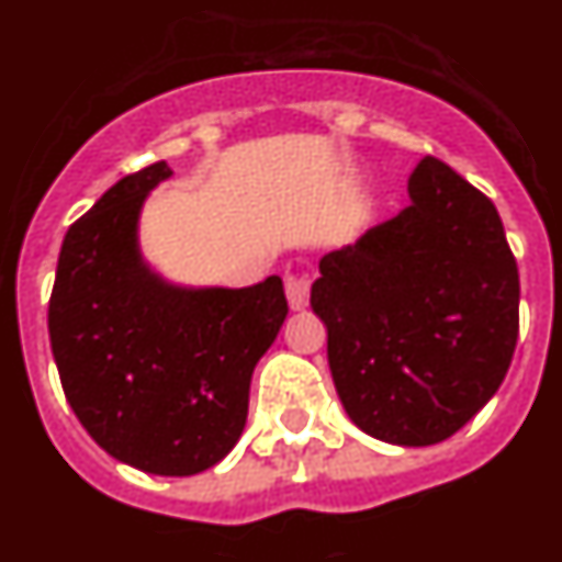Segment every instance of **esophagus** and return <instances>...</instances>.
I'll list each match as a JSON object with an SVG mask.
<instances>
[{"label": "esophagus", "mask_w": 562, "mask_h": 562, "mask_svg": "<svg viewBox=\"0 0 562 562\" xmlns=\"http://www.w3.org/2000/svg\"><path fill=\"white\" fill-rule=\"evenodd\" d=\"M285 294H289L291 308H305L311 294V280L303 277V273H285Z\"/></svg>", "instance_id": "34e87169"}]
</instances>
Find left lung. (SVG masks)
Returning <instances> with one entry per match:
<instances>
[{
    "mask_svg": "<svg viewBox=\"0 0 562 562\" xmlns=\"http://www.w3.org/2000/svg\"><path fill=\"white\" fill-rule=\"evenodd\" d=\"M412 205L325 254L311 308L348 417L394 446H434L494 397L520 331V273L494 202L437 157Z\"/></svg>",
    "mask_w": 562,
    "mask_h": 562,
    "instance_id": "8db88e82",
    "label": "left lung"
}]
</instances>
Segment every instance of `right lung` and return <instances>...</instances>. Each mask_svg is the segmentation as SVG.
Masks as SVG:
<instances>
[{"label": "right lung", "mask_w": 562, "mask_h": 562, "mask_svg": "<svg viewBox=\"0 0 562 562\" xmlns=\"http://www.w3.org/2000/svg\"><path fill=\"white\" fill-rule=\"evenodd\" d=\"M154 162L108 188L65 234L48 334L70 408L120 463L188 477L237 446L248 389L289 300L280 277L251 289H173L136 251Z\"/></svg>", "instance_id": "add662e5"}]
</instances>
